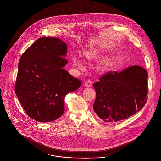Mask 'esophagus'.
Returning a JSON list of instances; mask_svg holds the SVG:
<instances>
[{
    "label": "esophagus",
    "instance_id": "34e87169",
    "mask_svg": "<svg viewBox=\"0 0 161 161\" xmlns=\"http://www.w3.org/2000/svg\"><path fill=\"white\" fill-rule=\"evenodd\" d=\"M85 86L87 87H90L92 86V81L90 80H88L86 83H85Z\"/></svg>",
    "mask_w": 161,
    "mask_h": 161
}]
</instances>
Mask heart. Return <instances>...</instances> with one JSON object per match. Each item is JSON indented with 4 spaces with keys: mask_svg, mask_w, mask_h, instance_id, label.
<instances>
[{
    "mask_svg": "<svg viewBox=\"0 0 161 161\" xmlns=\"http://www.w3.org/2000/svg\"><path fill=\"white\" fill-rule=\"evenodd\" d=\"M86 58L88 59H97L99 55L98 53L96 50H90L84 53ZM73 63L75 68L80 70H84L85 69V65L83 64L82 60L78 56H74L73 57Z\"/></svg>",
    "mask_w": 161,
    "mask_h": 161,
    "instance_id": "1",
    "label": "heart"
}]
</instances>
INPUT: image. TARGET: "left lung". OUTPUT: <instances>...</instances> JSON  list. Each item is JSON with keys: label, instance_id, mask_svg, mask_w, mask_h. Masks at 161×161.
<instances>
[{"label": "left lung", "instance_id": "left-lung-1", "mask_svg": "<svg viewBox=\"0 0 161 161\" xmlns=\"http://www.w3.org/2000/svg\"><path fill=\"white\" fill-rule=\"evenodd\" d=\"M147 77L146 69L138 65L104 74L93 84L94 112L106 122H118L139 112L147 98Z\"/></svg>", "mask_w": 161, "mask_h": 161}]
</instances>
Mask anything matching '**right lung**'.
I'll return each mask as SVG.
<instances>
[{"mask_svg": "<svg viewBox=\"0 0 161 161\" xmlns=\"http://www.w3.org/2000/svg\"><path fill=\"white\" fill-rule=\"evenodd\" d=\"M67 46L56 38L37 39L22 55L15 93L28 116L39 122H50L64 112V98L81 81L64 69L68 61Z\"/></svg>", "mask_w": 161, "mask_h": 161, "instance_id": "right-lung-1", "label": "right lung"}]
</instances>
